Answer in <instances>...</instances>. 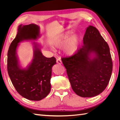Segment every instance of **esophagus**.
Instances as JSON below:
<instances>
[{
    "instance_id": "34e87169",
    "label": "esophagus",
    "mask_w": 120,
    "mask_h": 120,
    "mask_svg": "<svg viewBox=\"0 0 120 120\" xmlns=\"http://www.w3.org/2000/svg\"><path fill=\"white\" fill-rule=\"evenodd\" d=\"M56 63L60 64H62V61H61L60 58H58V59H56Z\"/></svg>"
}]
</instances>
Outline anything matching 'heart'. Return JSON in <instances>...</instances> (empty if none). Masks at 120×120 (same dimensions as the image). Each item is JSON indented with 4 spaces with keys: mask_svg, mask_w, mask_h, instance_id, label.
Listing matches in <instances>:
<instances>
[{
    "mask_svg": "<svg viewBox=\"0 0 120 120\" xmlns=\"http://www.w3.org/2000/svg\"><path fill=\"white\" fill-rule=\"evenodd\" d=\"M72 34L71 30L64 32L56 37L52 42L53 45L56 48H60L65 44L63 51L68 56H72L77 52L80 45L79 36L77 34L71 35Z\"/></svg>",
    "mask_w": 120,
    "mask_h": 120,
    "instance_id": "b5f03b06",
    "label": "heart"
}]
</instances>
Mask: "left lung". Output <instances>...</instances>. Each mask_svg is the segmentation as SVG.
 <instances>
[{
	"label": "left lung",
	"mask_w": 120,
	"mask_h": 120,
	"mask_svg": "<svg viewBox=\"0 0 120 120\" xmlns=\"http://www.w3.org/2000/svg\"><path fill=\"white\" fill-rule=\"evenodd\" d=\"M61 60L71 88L78 96L93 97L106 88L112 63L109 46L95 27L89 25L82 48L74 56L62 58Z\"/></svg>",
	"instance_id": "1"
}]
</instances>
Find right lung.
<instances>
[{
  "label": "right lung",
  "instance_id": "1",
  "mask_svg": "<svg viewBox=\"0 0 120 120\" xmlns=\"http://www.w3.org/2000/svg\"><path fill=\"white\" fill-rule=\"evenodd\" d=\"M40 37L38 25L20 24L8 53V71L11 81L21 96L31 101L41 100L50 92L52 67L56 64V59L53 56H45L41 52V45L37 42H32L33 57L27 66L23 68L20 64L17 49L19 43L24 41H37Z\"/></svg>",
  "mask_w": 120,
  "mask_h": 120
}]
</instances>
